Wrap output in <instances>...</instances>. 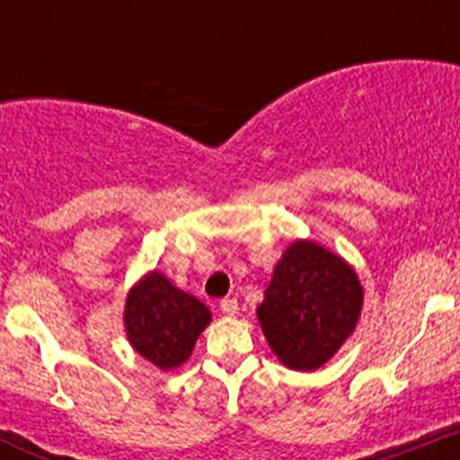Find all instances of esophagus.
<instances>
[{
	"label": "esophagus",
	"mask_w": 460,
	"mask_h": 460,
	"mask_svg": "<svg viewBox=\"0 0 460 460\" xmlns=\"http://www.w3.org/2000/svg\"><path fill=\"white\" fill-rule=\"evenodd\" d=\"M221 311L226 313V315H237V313H239L237 299H223V302H221Z\"/></svg>",
	"instance_id": "obj_1"
}]
</instances>
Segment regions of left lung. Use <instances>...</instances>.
<instances>
[{
	"label": "left lung",
	"instance_id": "1",
	"mask_svg": "<svg viewBox=\"0 0 460 460\" xmlns=\"http://www.w3.org/2000/svg\"><path fill=\"white\" fill-rule=\"evenodd\" d=\"M364 288L355 267L313 239H295L276 262L255 308L271 352L283 367L311 373L355 334Z\"/></svg>",
	"mask_w": 460,
	"mask_h": 460
}]
</instances>
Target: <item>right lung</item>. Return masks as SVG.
I'll return each instance as SVG.
<instances>
[{
  "label": "right lung",
  "mask_w": 460,
  "mask_h": 460,
  "mask_svg": "<svg viewBox=\"0 0 460 460\" xmlns=\"http://www.w3.org/2000/svg\"><path fill=\"white\" fill-rule=\"evenodd\" d=\"M209 323V308L174 286L164 271H147L126 295V339L142 359L161 371H172L189 361L195 341Z\"/></svg>",
  "instance_id": "right-lung-1"
}]
</instances>
